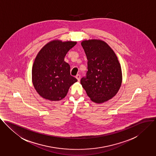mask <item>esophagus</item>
I'll return each instance as SVG.
<instances>
[{"label": "esophagus", "mask_w": 156, "mask_h": 156, "mask_svg": "<svg viewBox=\"0 0 156 156\" xmlns=\"http://www.w3.org/2000/svg\"><path fill=\"white\" fill-rule=\"evenodd\" d=\"M80 78H81L80 75L78 74V75H76V78L78 80V81H80Z\"/></svg>", "instance_id": "34e87169"}]
</instances>
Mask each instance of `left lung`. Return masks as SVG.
<instances>
[{"instance_id": "8db88e82", "label": "left lung", "mask_w": 156, "mask_h": 156, "mask_svg": "<svg viewBox=\"0 0 156 156\" xmlns=\"http://www.w3.org/2000/svg\"><path fill=\"white\" fill-rule=\"evenodd\" d=\"M81 45L88 60V71L81 84L93 102L104 103L114 97L121 87V65L115 53L104 41L84 40Z\"/></svg>"}]
</instances>
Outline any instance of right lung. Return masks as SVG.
<instances>
[{
  "label": "right lung",
  "instance_id": "obj_1",
  "mask_svg": "<svg viewBox=\"0 0 156 156\" xmlns=\"http://www.w3.org/2000/svg\"><path fill=\"white\" fill-rule=\"evenodd\" d=\"M75 41L53 40L45 45L37 54L32 67V83L43 98L58 101L65 98L70 87L77 81L70 75L69 65L64 61Z\"/></svg>",
  "mask_w": 156,
  "mask_h": 156
}]
</instances>
